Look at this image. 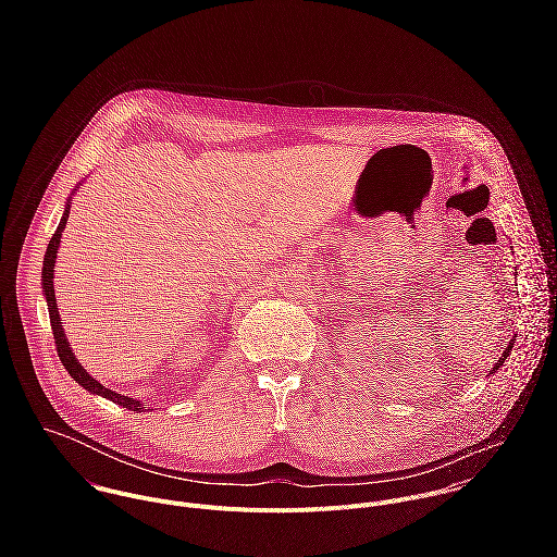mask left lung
<instances>
[{"instance_id":"left-lung-1","label":"left lung","mask_w":557,"mask_h":557,"mask_svg":"<svg viewBox=\"0 0 557 557\" xmlns=\"http://www.w3.org/2000/svg\"><path fill=\"white\" fill-rule=\"evenodd\" d=\"M512 347H515V336H512V338H510V343H508V347H506V349H504V354H502V358H499V360H497V362H495V367H493V371H491V373H488V375H493V373H495V371H497V369H499V367H502V364H504V360H506V358H508V356H510V351H512Z\"/></svg>"}]
</instances>
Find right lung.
Wrapping results in <instances>:
<instances>
[{
	"mask_svg": "<svg viewBox=\"0 0 557 557\" xmlns=\"http://www.w3.org/2000/svg\"><path fill=\"white\" fill-rule=\"evenodd\" d=\"M79 186H75L77 190ZM71 199L66 201V208H64V214H62V221L53 234V238L49 239V246H47V252H45V261H42V292H45V300H47V307H49V319H51V327H53V338H55V347H58V356L64 364V369L71 373V377L79 384L81 388H85L87 393L91 395H98V397L109 398L131 411H141L144 405L141 400L137 398L124 397V395H117L113 391H109L107 386H102L98 380H94L83 367H81L79 360L75 358L71 345H69V338L64 334V325H62V318H60V311H58V302H55V287H53V268H55V259H58V248H60V242H62V232L66 230V223H69V214H71Z\"/></svg>",
	"mask_w": 557,
	"mask_h": 557,
	"instance_id": "right-lung-1",
	"label": "right lung"
}]
</instances>
